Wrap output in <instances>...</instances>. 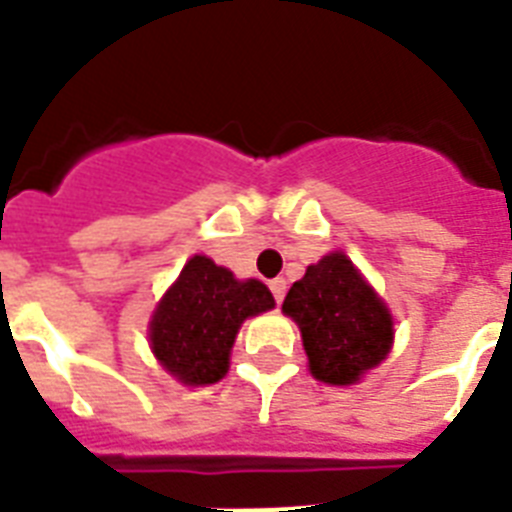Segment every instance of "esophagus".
Instances as JSON below:
<instances>
[{
  "label": "esophagus",
  "instance_id": "34e87169",
  "mask_svg": "<svg viewBox=\"0 0 512 512\" xmlns=\"http://www.w3.org/2000/svg\"><path fill=\"white\" fill-rule=\"evenodd\" d=\"M268 287H271V292H273V300H276V303H281V300H284V295H287V279H273Z\"/></svg>",
  "mask_w": 512,
  "mask_h": 512
}]
</instances>
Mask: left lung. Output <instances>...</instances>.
I'll use <instances>...</instances> for the list:
<instances>
[{
    "mask_svg": "<svg viewBox=\"0 0 512 512\" xmlns=\"http://www.w3.org/2000/svg\"><path fill=\"white\" fill-rule=\"evenodd\" d=\"M281 308L303 332L316 380L350 385L388 356L393 342L388 308L342 252L308 265Z\"/></svg>",
    "mask_w": 512,
    "mask_h": 512,
    "instance_id": "1",
    "label": "left lung"
}]
</instances>
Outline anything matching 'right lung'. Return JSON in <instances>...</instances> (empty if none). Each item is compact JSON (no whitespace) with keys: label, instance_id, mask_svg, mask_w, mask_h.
I'll list each match as a JSON object with an SVG mask.
<instances>
[{"label":"right lung","instance_id":"add662e5","mask_svg":"<svg viewBox=\"0 0 512 512\" xmlns=\"http://www.w3.org/2000/svg\"><path fill=\"white\" fill-rule=\"evenodd\" d=\"M273 308L265 284L233 279L209 257H191L151 321V348L185 385H212L228 372V353L247 316Z\"/></svg>","mask_w":512,"mask_h":512}]
</instances>
